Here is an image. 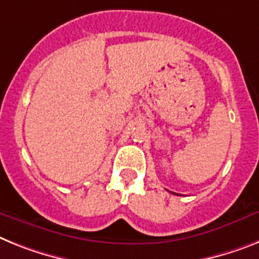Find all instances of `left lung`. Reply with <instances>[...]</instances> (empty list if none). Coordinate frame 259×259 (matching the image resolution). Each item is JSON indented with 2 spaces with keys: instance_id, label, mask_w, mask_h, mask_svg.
Segmentation results:
<instances>
[{
  "instance_id": "obj_1",
  "label": "left lung",
  "mask_w": 259,
  "mask_h": 259,
  "mask_svg": "<svg viewBox=\"0 0 259 259\" xmlns=\"http://www.w3.org/2000/svg\"><path fill=\"white\" fill-rule=\"evenodd\" d=\"M172 193H174V192H172Z\"/></svg>"
}]
</instances>
